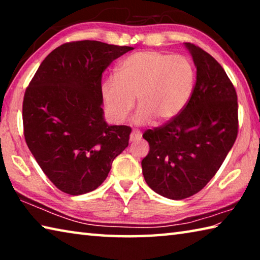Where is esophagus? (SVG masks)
<instances>
[{"instance_id":"1","label":"esophagus","mask_w":260,"mask_h":260,"mask_svg":"<svg viewBox=\"0 0 260 260\" xmlns=\"http://www.w3.org/2000/svg\"><path fill=\"white\" fill-rule=\"evenodd\" d=\"M141 136H142V135H141L140 132L135 129V131H133V132H132V133H131L129 141H131V142H135V141H139V140L141 139Z\"/></svg>"}]
</instances>
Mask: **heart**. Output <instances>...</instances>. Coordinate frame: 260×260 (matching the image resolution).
<instances>
[{
    "label": "heart",
    "instance_id": "obj_1",
    "mask_svg": "<svg viewBox=\"0 0 260 260\" xmlns=\"http://www.w3.org/2000/svg\"><path fill=\"white\" fill-rule=\"evenodd\" d=\"M196 83V68L184 55L139 51L121 60L116 77L102 83V96L114 122L124 121L134 108L140 124L169 121L186 108Z\"/></svg>",
    "mask_w": 260,
    "mask_h": 260
}]
</instances>
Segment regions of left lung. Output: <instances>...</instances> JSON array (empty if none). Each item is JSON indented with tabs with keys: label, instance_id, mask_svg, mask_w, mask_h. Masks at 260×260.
I'll return each instance as SVG.
<instances>
[{
	"label": "left lung",
	"instance_id": "8db88e82",
	"mask_svg": "<svg viewBox=\"0 0 260 260\" xmlns=\"http://www.w3.org/2000/svg\"><path fill=\"white\" fill-rule=\"evenodd\" d=\"M186 47L197 69L191 99L177 117L143 133L150 147L141 162L143 177L153 191L171 200L202 190L239 133L237 95L225 70L199 46Z\"/></svg>",
	"mask_w": 260,
	"mask_h": 260
}]
</instances>
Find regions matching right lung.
Segmentation results:
<instances>
[{"label":"right lung","instance_id":"obj_1","mask_svg":"<svg viewBox=\"0 0 260 260\" xmlns=\"http://www.w3.org/2000/svg\"><path fill=\"white\" fill-rule=\"evenodd\" d=\"M132 47L72 41L35 72L23 101L24 136L48 179L69 195L93 191L128 146L129 126L103 119L102 74Z\"/></svg>","mask_w":260,"mask_h":260}]
</instances>
